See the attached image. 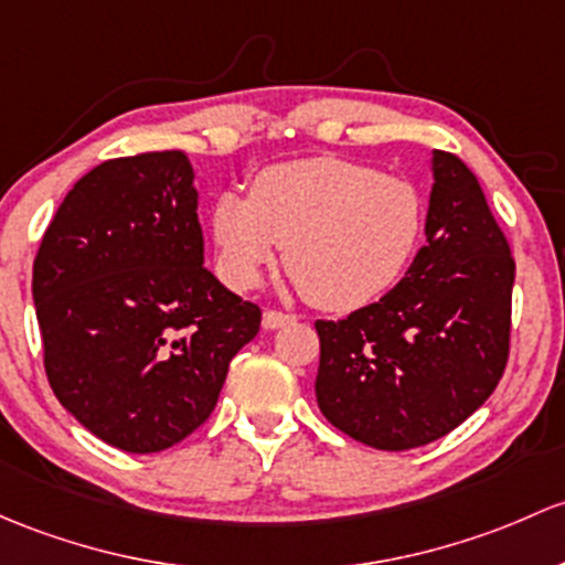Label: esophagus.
<instances>
[{"label": "esophagus", "mask_w": 565, "mask_h": 565, "mask_svg": "<svg viewBox=\"0 0 565 565\" xmlns=\"http://www.w3.org/2000/svg\"><path fill=\"white\" fill-rule=\"evenodd\" d=\"M295 322V317H289V313H281V311H265L263 313V328L265 330H278L284 328V324Z\"/></svg>", "instance_id": "1"}]
</instances>
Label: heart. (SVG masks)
<instances>
[{
  "label": "heart",
  "instance_id": "obj_1",
  "mask_svg": "<svg viewBox=\"0 0 565 565\" xmlns=\"http://www.w3.org/2000/svg\"><path fill=\"white\" fill-rule=\"evenodd\" d=\"M218 273L233 289L257 287L284 263L313 306L354 311L382 298L406 273L425 230V200L406 178L317 157L270 164L252 198L213 203Z\"/></svg>",
  "mask_w": 565,
  "mask_h": 565
}]
</instances>
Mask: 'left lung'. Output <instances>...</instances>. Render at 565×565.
<instances>
[{"mask_svg": "<svg viewBox=\"0 0 565 565\" xmlns=\"http://www.w3.org/2000/svg\"><path fill=\"white\" fill-rule=\"evenodd\" d=\"M425 246L379 302L319 319L317 403L354 441L425 447L466 423L509 360L514 259L477 175L430 157Z\"/></svg>", "mask_w": 565, "mask_h": 565, "instance_id": "1", "label": "left lung"}]
</instances>
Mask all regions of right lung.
Returning a JSON list of instances; mask_svg holds the SVG:
<instances>
[{
  "mask_svg": "<svg viewBox=\"0 0 565 565\" xmlns=\"http://www.w3.org/2000/svg\"><path fill=\"white\" fill-rule=\"evenodd\" d=\"M203 263L181 151L103 162L47 224L32 276L47 382L110 447L151 455L198 430L259 332V308Z\"/></svg>",
  "mask_w": 565,
  "mask_h": 565,
  "instance_id": "obj_1",
  "label": "right lung"
}]
</instances>
